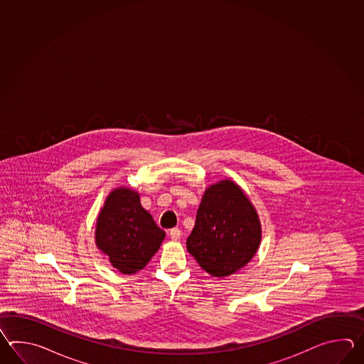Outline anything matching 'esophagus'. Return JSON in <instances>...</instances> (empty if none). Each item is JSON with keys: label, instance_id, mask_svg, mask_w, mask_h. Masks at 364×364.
I'll use <instances>...</instances> for the list:
<instances>
[{"label": "esophagus", "instance_id": "34e87169", "mask_svg": "<svg viewBox=\"0 0 364 364\" xmlns=\"http://www.w3.org/2000/svg\"><path fill=\"white\" fill-rule=\"evenodd\" d=\"M181 234H182V232H181V229H178V228H173V229H171V232H169V235H171V238L173 240H178L181 238Z\"/></svg>", "mask_w": 364, "mask_h": 364}]
</instances>
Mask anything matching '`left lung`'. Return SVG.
Here are the masks:
<instances>
[{
	"mask_svg": "<svg viewBox=\"0 0 364 364\" xmlns=\"http://www.w3.org/2000/svg\"><path fill=\"white\" fill-rule=\"evenodd\" d=\"M260 240L257 212L240 186L230 179L209 186L186 242L201 268L213 277L230 276L255 256Z\"/></svg>",
	"mask_w": 364,
	"mask_h": 364,
	"instance_id": "left-lung-1",
	"label": "left lung"
}]
</instances>
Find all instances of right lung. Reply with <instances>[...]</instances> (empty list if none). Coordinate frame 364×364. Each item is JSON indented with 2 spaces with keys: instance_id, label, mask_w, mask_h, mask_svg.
Segmentation results:
<instances>
[{
  "instance_id": "right-lung-1",
  "label": "right lung",
  "mask_w": 364,
  "mask_h": 364,
  "mask_svg": "<svg viewBox=\"0 0 364 364\" xmlns=\"http://www.w3.org/2000/svg\"><path fill=\"white\" fill-rule=\"evenodd\" d=\"M165 232L140 204L139 193L118 187L109 193L96 223V246L124 274L143 269L155 255Z\"/></svg>"
}]
</instances>
